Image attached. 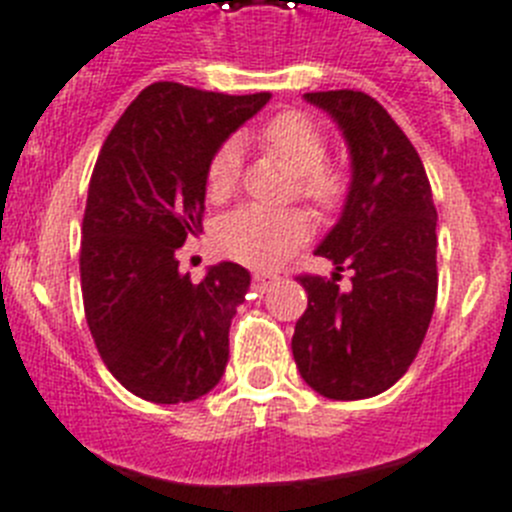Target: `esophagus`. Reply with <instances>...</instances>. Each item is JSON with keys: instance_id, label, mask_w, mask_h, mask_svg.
Listing matches in <instances>:
<instances>
[{"instance_id": "34e87169", "label": "esophagus", "mask_w": 512, "mask_h": 512, "mask_svg": "<svg viewBox=\"0 0 512 512\" xmlns=\"http://www.w3.org/2000/svg\"><path fill=\"white\" fill-rule=\"evenodd\" d=\"M276 281H278L276 273H255V276H252V286H255L257 291H265L270 283H276Z\"/></svg>"}]
</instances>
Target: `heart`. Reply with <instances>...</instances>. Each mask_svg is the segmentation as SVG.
<instances>
[{"instance_id": "obj_1", "label": "heart", "mask_w": 512, "mask_h": 512, "mask_svg": "<svg viewBox=\"0 0 512 512\" xmlns=\"http://www.w3.org/2000/svg\"><path fill=\"white\" fill-rule=\"evenodd\" d=\"M255 143L294 171L291 192L315 205L320 213H336L351 192V171L341 158L328 156V137L304 111H278L255 130ZM242 182V150L223 143L205 166V197L226 203ZM315 226L307 210L242 208L218 226V247L252 268H276L309 242Z\"/></svg>"}]
</instances>
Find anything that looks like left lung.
<instances>
[{
    "mask_svg": "<svg viewBox=\"0 0 512 512\" xmlns=\"http://www.w3.org/2000/svg\"><path fill=\"white\" fill-rule=\"evenodd\" d=\"M346 135L354 163L341 221L317 255L333 278L302 273L307 309L291 351L309 388L359 401L406 375L427 336L437 299V210L424 163L388 111L362 90L307 93ZM355 273L349 290L340 270Z\"/></svg>",
    "mask_w": 512,
    "mask_h": 512,
    "instance_id": "obj_1",
    "label": "left lung"
}]
</instances>
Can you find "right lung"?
<instances>
[{"label":"right lung","mask_w":512,"mask_h":512,"mask_svg":"<svg viewBox=\"0 0 512 512\" xmlns=\"http://www.w3.org/2000/svg\"><path fill=\"white\" fill-rule=\"evenodd\" d=\"M268 101L153 83L98 153L80 242L85 320L106 369L137 398L195 401L226 369L249 273L221 263L195 283L176 252L203 231L213 150Z\"/></svg>","instance_id":"1"}]
</instances>
